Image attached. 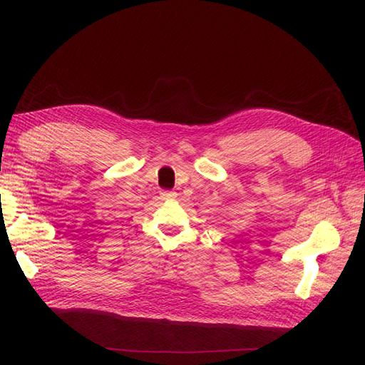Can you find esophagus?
<instances>
[{
	"label": "esophagus",
	"mask_w": 365,
	"mask_h": 365,
	"mask_svg": "<svg viewBox=\"0 0 365 365\" xmlns=\"http://www.w3.org/2000/svg\"><path fill=\"white\" fill-rule=\"evenodd\" d=\"M160 196L163 200H170V199L177 197V192L175 191H161Z\"/></svg>",
	"instance_id": "esophagus-1"
}]
</instances>
